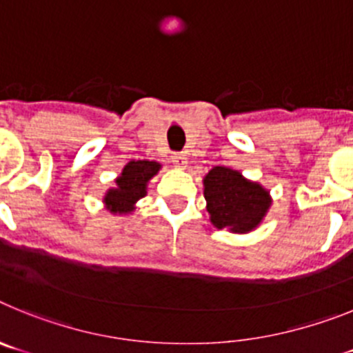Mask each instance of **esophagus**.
Returning a JSON list of instances; mask_svg holds the SVG:
<instances>
[{
    "mask_svg": "<svg viewBox=\"0 0 353 353\" xmlns=\"http://www.w3.org/2000/svg\"><path fill=\"white\" fill-rule=\"evenodd\" d=\"M173 164L176 168H180V170H183V168H187V157L183 154H174L173 155Z\"/></svg>",
    "mask_w": 353,
    "mask_h": 353,
    "instance_id": "34e87169",
    "label": "esophagus"
}]
</instances>
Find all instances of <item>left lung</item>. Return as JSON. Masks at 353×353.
<instances>
[{
  "mask_svg": "<svg viewBox=\"0 0 353 353\" xmlns=\"http://www.w3.org/2000/svg\"><path fill=\"white\" fill-rule=\"evenodd\" d=\"M203 194L210 223L232 233L256 230L272 205L270 192L226 166H215L205 174Z\"/></svg>",
  "mask_w": 353,
  "mask_h": 353,
  "instance_id": "obj_1",
  "label": "left lung"
}]
</instances>
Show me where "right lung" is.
<instances>
[{"label": "right lung", "mask_w": 353, "mask_h": 353, "mask_svg": "<svg viewBox=\"0 0 353 353\" xmlns=\"http://www.w3.org/2000/svg\"><path fill=\"white\" fill-rule=\"evenodd\" d=\"M161 170L155 161H129L117 176V185L108 189L104 194V205L111 214L127 215L136 210V203L146 196L148 182Z\"/></svg>", "instance_id": "obj_1"}]
</instances>
